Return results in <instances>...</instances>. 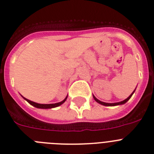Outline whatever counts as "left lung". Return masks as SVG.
Segmentation results:
<instances>
[{
  "mask_svg": "<svg viewBox=\"0 0 154 154\" xmlns=\"http://www.w3.org/2000/svg\"><path fill=\"white\" fill-rule=\"evenodd\" d=\"M135 90H134L133 92H132V94H131V95H129V96L127 98H126V99L123 100V101H120V102H116V103H106V102H103V101H100V100L97 99V98H95V97L94 96V95H93V98H94V99H95V101H96V102H98V104H101V105H104V106H117V105H120V104H125V103L127 102V101H129V99H130V98H131V97H132V95H133V93H134V92H135Z\"/></svg>",
  "mask_w": 154,
  "mask_h": 154,
  "instance_id": "8db88e82",
  "label": "left lung"
}]
</instances>
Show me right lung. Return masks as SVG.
<instances>
[{
  "mask_svg": "<svg viewBox=\"0 0 154 154\" xmlns=\"http://www.w3.org/2000/svg\"><path fill=\"white\" fill-rule=\"evenodd\" d=\"M21 96H22V98L25 100V101H28V102L30 104H31L32 106L37 107V108H41V109H50V108H53V107H59V106H60L61 104H63V103L66 101L67 98H68V95H67L63 101H60V102L55 103V104H39V103H36V102H34V101H30V100L27 99V98H25V97H23L22 95H21Z\"/></svg>",
  "mask_w": 154,
  "mask_h": 154,
  "instance_id": "right-lung-1",
  "label": "right lung"
}]
</instances>
